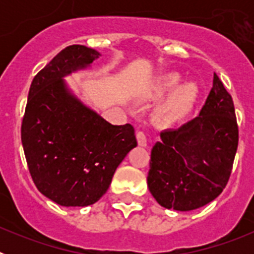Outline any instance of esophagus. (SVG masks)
I'll list each match as a JSON object with an SVG mask.
<instances>
[{
  "label": "esophagus",
  "instance_id": "obj_1",
  "mask_svg": "<svg viewBox=\"0 0 254 254\" xmlns=\"http://www.w3.org/2000/svg\"><path fill=\"white\" fill-rule=\"evenodd\" d=\"M136 137H137V142L140 146H147V138H146V133L143 131H138L137 134H136Z\"/></svg>",
  "mask_w": 254,
  "mask_h": 254
}]
</instances>
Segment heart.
<instances>
[{
  "mask_svg": "<svg viewBox=\"0 0 254 254\" xmlns=\"http://www.w3.org/2000/svg\"><path fill=\"white\" fill-rule=\"evenodd\" d=\"M181 73L168 72L161 76L156 84L158 94H163L170 90L173 87H175L159 108V114L167 120L185 118L193 109L197 98H198L199 90L196 82L187 81L176 88L175 86L181 82Z\"/></svg>",
  "mask_w": 254,
  "mask_h": 254,
  "instance_id": "1",
  "label": "heart"
}]
</instances>
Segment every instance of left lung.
<instances>
[{
	"label": "left lung",
	"mask_w": 254,
	"mask_h": 254,
	"mask_svg": "<svg viewBox=\"0 0 254 254\" xmlns=\"http://www.w3.org/2000/svg\"><path fill=\"white\" fill-rule=\"evenodd\" d=\"M160 137L147 176L159 205L190 211L214 201L228 183L239 140L232 95L216 73L199 116Z\"/></svg>",
	"instance_id": "1"
}]
</instances>
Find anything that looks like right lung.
<instances>
[{"label": "right lung", "instance_id": "obj_1", "mask_svg": "<svg viewBox=\"0 0 254 254\" xmlns=\"http://www.w3.org/2000/svg\"><path fill=\"white\" fill-rule=\"evenodd\" d=\"M100 53L66 47L35 75L21 125L29 172L40 193L66 207L99 201L126 155L137 146L133 126H113L78 100L64 76Z\"/></svg>", "mask_w": 254, "mask_h": 254}]
</instances>
